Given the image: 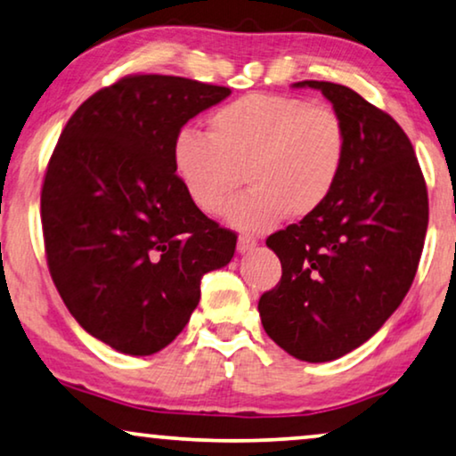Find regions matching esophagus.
I'll list each match as a JSON object with an SVG mask.
<instances>
[{
    "mask_svg": "<svg viewBox=\"0 0 456 456\" xmlns=\"http://www.w3.org/2000/svg\"><path fill=\"white\" fill-rule=\"evenodd\" d=\"M255 245H257V239L251 234H240L239 236V253L245 255L251 251V248H255Z\"/></svg>",
    "mask_w": 456,
    "mask_h": 456,
    "instance_id": "esophagus-1",
    "label": "esophagus"
}]
</instances>
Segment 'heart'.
Wrapping results in <instances>:
<instances>
[{"mask_svg":"<svg viewBox=\"0 0 456 456\" xmlns=\"http://www.w3.org/2000/svg\"><path fill=\"white\" fill-rule=\"evenodd\" d=\"M348 153L342 116L323 103L289 95H247L217 108L208 136L180 130L174 172L195 208L217 216L240 189H253L230 209L242 230H267L289 214L315 216L334 195Z\"/></svg>","mask_w":456,"mask_h":456,"instance_id":"b5f03b06","label":"heart"}]
</instances>
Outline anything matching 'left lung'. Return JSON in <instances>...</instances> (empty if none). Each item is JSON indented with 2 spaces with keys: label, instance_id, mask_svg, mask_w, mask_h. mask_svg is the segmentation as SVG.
<instances>
[{
  "label": "left lung",
  "instance_id": "1",
  "mask_svg": "<svg viewBox=\"0 0 456 456\" xmlns=\"http://www.w3.org/2000/svg\"><path fill=\"white\" fill-rule=\"evenodd\" d=\"M345 120L348 153L334 195L265 245L282 264L259 298L267 336L292 357L323 363L370 340L413 284L428 230V189L409 136L345 85L303 80Z\"/></svg>",
  "mask_w": 456,
  "mask_h": 456
}]
</instances>
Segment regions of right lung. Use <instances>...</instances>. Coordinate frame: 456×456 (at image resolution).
Returning a JSON list of instances; mask_svg holds the SVG:
<instances>
[{
    "label": "right lung",
    "mask_w": 456,
    "mask_h": 456,
    "mask_svg": "<svg viewBox=\"0 0 456 456\" xmlns=\"http://www.w3.org/2000/svg\"><path fill=\"white\" fill-rule=\"evenodd\" d=\"M228 86L130 74L91 95L61 130L41 191L52 280L74 320L116 351L170 345L201 278L232 259L236 234L195 208L172 145Z\"/></svg>",
    "instance_id": "add662e5"
}]
</instances>
